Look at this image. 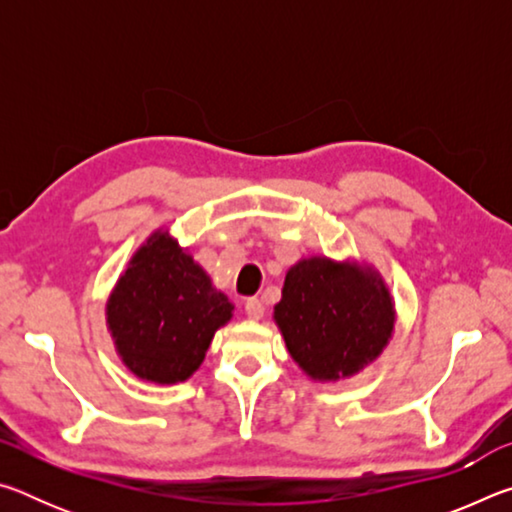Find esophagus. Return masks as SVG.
Wrapping results in <instances>:
<instances>
[{
	"instance_id": "obj_1",
	"label": "esophagus",
	"mask_w": 512,
	"mask_h": 512,
	"mask_svg": "<svg viewBox=\"0 0 512 512\" xmlns=\"http://www.w3.org/2000/svg\"><path fill=\"white\" fill-rule=\"evenodd\" d=\"M246 316H248L250 320H259V318H262V316H264L262 300L248 298V300H246Z\"/></svg>"
}]
</instances>
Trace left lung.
<instances>
[{
	"instance_id": "left-lung-1",
	"label": "left lung",
	"mask_w": 512,
	"mask_h": 512,
	"mask_svg": "<svg viewBox=\"0 0 512 512\" xmlns=\"http://www.w3.org/2000/svg\"><path fill=\"white\" fill-rule=\"evenodd\" d=\"M291 359L320 384L350 379L381 357L395 332V300L366 259L302 257L273 309Z\"/></svg>"
}]
</instances>
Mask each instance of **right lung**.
Wrapping results in <instances>:
<instances>
[{
    "instance_id": "obj_1",
    "label": "right lung",
    "mask_w": 512,
    "mask_h": 512,
    "mask_svg": "<svg viewBox=\"0 0 512 512\" xmlns=\"http://www.w3.org/2000/svg\"><path fill=\"white\" fill-rule=\"evenodd\" d=\"M235 305L169 228L153 230L128 259L106 300L119 361L137 379L180 384L201 368L216 329Z\"/></svg>"
}]
</instances>
